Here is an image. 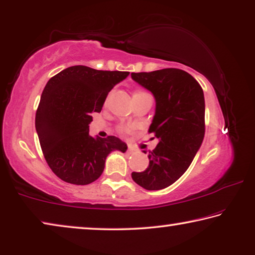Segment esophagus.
<instances>
[{
  "label": "esophagus",
  "instance_id": "obj_1",
  "mask_svg": "<svg viewBox=\"0 0 255 255\" xmlns=\"http://www.w3.org/2000/svg\"><path fill=\"white\" fill-rule=\"evenodd\" d=\"M135 151H136V150L134 148H132V147H130V145H128V153H131V155H133V153H135Z\"/></svg>",
  "mask_w": 255,
  "mask_h": 255
}]
</instances>
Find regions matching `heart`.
I'll return each mask as SVG.
<instances>
[{
    "mask_svg": "<svg viewBox=\"0 0 255 255\" xmlns=\"http://www.w3.org/2000/svg\"><path fill=\"white\" fill-rule=\"evenodd\" d=\"M143 94H147V93H144V91H142V90H136L133 96H139V95H143Z\"/></svg>",
    "mask_w": 255,
    "mask_h": 255,
    "instance_id": "obj_1",
    "label": "heart"
}]
</instances>
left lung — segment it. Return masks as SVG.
Instances as JSON below:
<instances>
[{"mask_svg":"<svg viewBox=\"0 0 255 255\" xmlns=\"http://www.w3.org/2000/svg\"><path fill=\"white\" fill-rule=\"evenodd\" d=\"M131 77L155 96L156 113L149 132L159 140L149 151L147 169L133 172L132 178L145 190H161L186 172L201 147L206 130L203 90L179 69L133 72Z\"/></svg>","mask_w":255,"mask_h":255,"instance_id":"left-lung-1","label":"left lung"}]
</instances>
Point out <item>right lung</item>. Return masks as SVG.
Masks as SVG:
<instances>
[{
    "mask_svg": "<svg viewBox=\"0 0 255 255\" xmlns=\"http://www.w3.org/2000/svg\"><path fill=\"white\" fill-rule=\"evenodd\" d=\"M128 76L124 71L74 65L46 83L35 125L45 159L62 181L90 184L103 174L113 150L127 151V144L114 135L90 136L89 124L93 113L102 111L108 93Z\"/></svg>",
    "mask_w": 255,
    "mask_h": 255,
    "instance_id": "1",
    "label": "right lung"
}]
</instances>
